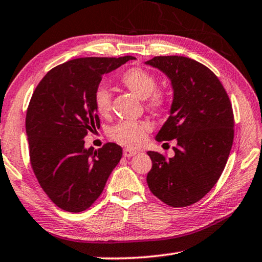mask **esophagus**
Instances as JSON below:
<instances>
[{
    "label": "esophagus",
    "mask_w": 262,
    "mask_h": 262,
    "mask_svg": "<svg viewBox=\"0 0 262 262\" xmlns=\"http://www.w3.org/2000/svg\"><path fill=\"white\" fill-rule=\"evenodd\" d=\"M136 154H138V151L134 150V149H129V148H124L123 149V156L124 157H132V156L136 155Z\"/></svg>",
    "instance_id": "34e87169"
}]
</instances>
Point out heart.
<instances>
[{"instance_id":"b5f03b06","label":"heart","mask_w":262,"mask_h":262,"mask_svg":"<svg viewBox=\"0 0 262 262\" xmlns=\"http://www.w3.org/2000/svg\"><path fill=\"white\" fill-rule=\"evenodd\" d=\"M120 82L140 99H147L148 107L151 110H161L167 105L165 93L157 90V79L152 73L141 68H130L120 76ZM112 95L108 90L99 86L94 91L93 105L100 116L108 115L111 111ZM151 127L144 121H124L111 130V138L116 142L127 147H139L143 143L146 134Z\"/></svg>"}]
</instances>
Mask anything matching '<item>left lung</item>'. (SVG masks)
<instances>
[{
    "label": "left lung",
    "mask_w": 262,
    "mask_h": 262,
    "mask_svg": "<svg viewBox=\"0 0 262 262\" xmlns=\"http://www.w3.org/2000/svg\"><path fill=\"white\" fill-rule=\"evenodd\" d=\"M146 64L161 70L173 90L170 116L156 140L177 141L170 159L148 151L147 183L167 205L189 206L213 188L226 165L234 136L230 98L217 76L191 58L159 56Z\"/></svg>",
    "instance_id": "left-lung-1"
}]
</instances>
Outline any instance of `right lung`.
I'll return each instance as SVG.
<instances>
[{"label":"right lung","instance_id":"obj_1","mask_svg":"<svg viewBox=\"0 0 262 262\" xmlns=\"http://www.w3.org/2000/svg\"><path fill=\"white\" fill-rule=\"evenodd\" d=\"M132 59L69 60L50 70L32 93L26 118L30 163L41 189L61 210L89 209L121 160L122 148L116 143L85 149L84 138L100 128L93 94L102 76Z\"/></svg>","mask_w":262,"mask_h":262}]
</instances>
